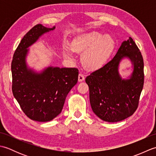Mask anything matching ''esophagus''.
I'll return each instance as SVG.
<instances>
[{"label": "esophagus", "instance_id": "1", "mask_svg": "<svg viewBox=\"0 0 156 156\" xmlns=\"http://www.w3.org/2000/svg\"><path fill=\"white\" fill-rule=\"evenodd\" d=\"M84 76L82 74H79V75H78V81L79 82H82V81H83V80H84Z\"/></svg>", "mask_w": 156, "mask_h": 156}]
</instances>
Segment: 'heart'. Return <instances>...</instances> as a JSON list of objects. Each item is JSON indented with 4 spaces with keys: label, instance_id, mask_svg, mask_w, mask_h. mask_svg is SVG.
<instances>
[{
    "label": "heart",
    "instance_id": "obj_1",
    "mask_svg": "<svg viewBox=\"0 0 156 156\" xmlns=\"http://www.w3.org/2000/svg\"><path fill=\"white\" fill-rule=\"evenodd\" d=\"M113 39L108 34L102 35L98 31L82 34L72 41L70 49L72 51L82 54L81 62L84 67L95 70L101 68L114 49ZM64 58H73V54L69 50L64 51Z\"/></svg>",
    "mask_w": 156,
    "mask_h": 156
}]
</instances>
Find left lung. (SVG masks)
I'll use <instances>...</instances> for the list:
<instances>
[{
	"instance_id": "1",
	"label": "left lung",
	"mask_w": 156,
	"mask_h": 156,
	"mask_svg": "<svg viewBox=\"0 0 156 156\" xmlns=\"http://www.w3.org/2000/svg\"><path fill=\"white\" fill-rule=\"evenodd\" d=\"M129 59L132 72L122 78L119 66ZM90 102L94 113L102 121L114 122L124 120L134 113L144 87V59L131 37L123 41L110 62L88 76Z\"/></svg>"
}]
</instances>
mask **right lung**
I'll list each match as a JSON object with an SVG mask.
<instances>
[{
	"label": "right lung",
	"mask_w": 156,
	"mask_h": 156,
	"mask_svg": "<svg viewBox=\"0 0 156 156\" xmlns=\"http://www.w3.org/2000/svg\"><path fill=\"white\" fill-rule=\"evenodd\" d=\"M51 28L38 24L27 33L15 51L11 64L12 90L23 111L39 122L50 121L61 113L66 98L78 82L74 68L49 66L37 71L29 66V49Z\"/></svg>",
	"instance_id": "1"
}]
</instances>
